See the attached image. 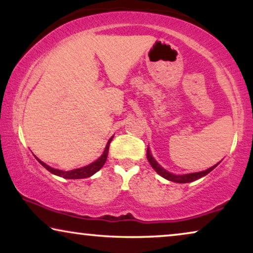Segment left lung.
Instances as JSON below:
<instances>
[{"label": "left lung", "mask_w": 253, "mask_h": 253, "mask_svg": "<svg viewBox=\"0 0 253 253\" xmlns=\"http://www.w3.org/2000/svg\"><path fill=\"white\" fill-rule=\"evenodd\" d=\"M147 160L159 175L162 176V177H165L166 179H168V181L176 182V183H189V182L196 181V179H198L200 177H203V176L209 174V172L212 171L213 169L217 166V164H216L215 166H213V167L206 169V170H204V171H199V172H192V174H186V175H174V174H170V172L167 170H165V169L154 160L153 157L151 155L150 150H148V148H147Z\"/></svg>", "instance_id": "left-lung-1"}]
</instances>
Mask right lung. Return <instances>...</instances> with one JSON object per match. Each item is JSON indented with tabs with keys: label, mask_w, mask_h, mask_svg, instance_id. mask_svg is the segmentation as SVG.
<instances>
[{
	"label": "right lung",
	"mask_w": 253,
	"mask_h": 253,
	"mask_svg": "<svg viewBox=\"0 0 253 253\" xmlns=\"http://www.w3.org/2000/svg\"><path fill=\"white\" fill-rule=\"evenodd\" d=\"M113 137L110 138L108 140V143H107V146L105 148V152H103V154L100 157L98 160L92 162L91 165L88 166H85V167L83 168H78V169H74V170H69V171H63V170H58V169H55V168H51L49 166L44 164L39 159L37 158V160L40 162L41 165L43 166L44 168L47 169L48 171H50L51 174L54 175H57V176H61V177L63 178H69V179H78V178H86V177H89V176H92L93 174H95L96 171L99 170V169L102 168V166L105 165V162L107 160V157H108V151H109V144L110 141H112Z\"/></svg>",
	"instance_id": "obj_1"
}]
</instances>
